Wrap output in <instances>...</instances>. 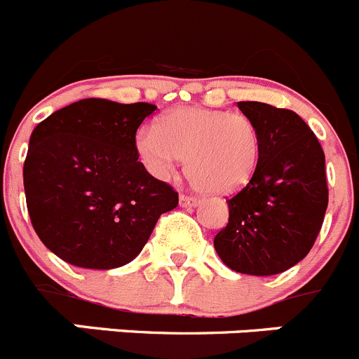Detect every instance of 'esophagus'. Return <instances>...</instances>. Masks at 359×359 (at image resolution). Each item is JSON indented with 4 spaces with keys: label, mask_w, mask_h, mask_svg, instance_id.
Instances as JSON below:
<instances>
[{
    "label": "esophagus",
    "mask_w": 359,
    "mask_h": 359,
    "mask_svg": "<svg viewBox=\"0 0 359 359\" xmlns=\"http://www.w3.org/2000/svg\"><path fill=\"white\" fill-rule=\"evenodd\" d=\"M197 203H199V199H197L196 196H187V194H182V196H180V206L190 208L196 206Z\"/></svg>",
    "instance_id": "obj_1"
}]
</instances>
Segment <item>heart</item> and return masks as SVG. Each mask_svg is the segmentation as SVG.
<instances>
[{
  "label": "heart",
  "mask_w": 359,
  "mask_h": 359,
  "mask_svg": "<svg viewBox=\"0 0 359 359\" xmlns=\"http://www.w3.org/2000/svg\"><path fill=\"white\" fill-rule=\"evenodd\" d=\"M146 169L167 177L180 160L196 189L227 194L247 185L261 158V135L248 116L203 107L167 112L135 139Z\"/></svg>",
  "instance_id": "heart-1"
}]
</instances>
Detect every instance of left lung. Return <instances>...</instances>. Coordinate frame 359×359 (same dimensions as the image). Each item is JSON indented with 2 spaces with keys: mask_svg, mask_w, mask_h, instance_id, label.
Listing matches in <instances>:
<instances>
[{
  "mask_svg": "<svg viewBox=\"0 0 359 359\" xmlns=\"http://www.w3.org/2000/svg\"><path fill=\"white\" fill-rule=\"evenodd\" d=\"M261 135V158L247 187L227 199L229 222L215 250L238 273L268 276L298 264L316 243L327 208L324 151L289 109L238 102Z\"/></svg>",
  "mask_w": 359,
  "mask_h": 359,
  "instance_id": "left-lung-1",
  "label": "left lung"
}]
</instances>
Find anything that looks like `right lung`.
Wrapping results in <instances>:
<instances>
[{
  "label": "right lung",
  "mask_w": 359,
  "mask_h": 359,
  "mask_svg": "<svg viewBox=\"0 0 359 359\" xmlns=\"http://www.w3.org/2000/svg\"><path fill=\"white\" fill-rule=\"evenodd\" d=\"M156 105L74 102L40 121L24 160V192L42 243L79 268L134 261L177 192L139 162L135 134Z\"/></svg>",
  "instance_id": "right-lung-1"
}]
</instances>
